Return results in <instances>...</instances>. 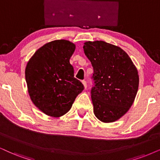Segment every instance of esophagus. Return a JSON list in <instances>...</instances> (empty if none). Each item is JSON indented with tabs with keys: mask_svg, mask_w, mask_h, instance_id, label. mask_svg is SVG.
I'll return each instance as SVG.
<instances>
[{
	"mask_svg": "<svg viewBox=\"0 0 160 160\" xmlns=\"http://www.w3.org/2000/svg\"><path fill=\"white\" fill-rule=\"evenodd\" d=\"M82 84H83L85 88H86V87H87V82H86V80H82Z\"/></svg>",
	"mask_w": 160,
	"mask_h": 160,
	"instance_id": "34e87169",
	"label": "esophagus"
}]
</instances>
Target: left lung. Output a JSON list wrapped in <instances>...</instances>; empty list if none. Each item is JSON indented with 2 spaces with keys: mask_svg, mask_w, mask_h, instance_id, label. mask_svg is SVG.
<instances>
[{
  "mask_svg": "<svg viewBox=\"0 0 160 160\" xmlns=\"http://www.w3.org/2000/svg\"><path fill=\"white\" fill-rule=\"evenodd\" d=\"M83 49L94 68L91 94L95 116L103 122H114L128 112L136 98V66L122 48L102 40L86 42Z\"/></svg>",
  "mask_w": 160,
  "mask_h": 160,
  "instance_id": "obj_1",
  "label": "left lung"
}]
</instances>
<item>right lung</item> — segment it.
<instances>
[{
	"mask_svg": "<svg viewBox=\"0 0 160 160\" xmlns=\"http://www.w3.org/2000/svg\"><path fill=\"white\" fill-rule=\"evenodd\" d=\"M75 45L66 40L45 44L30 58L25 70L30 98L35 106L50 117H59L72 108L77 96L84 89L74 77L70 58Z\"/></svg>",
	"mask_w": 160,
	"mask_h": 160,
	"instance_id": "right-lung-1",
	"label": "right lung"
}]
</instances>
